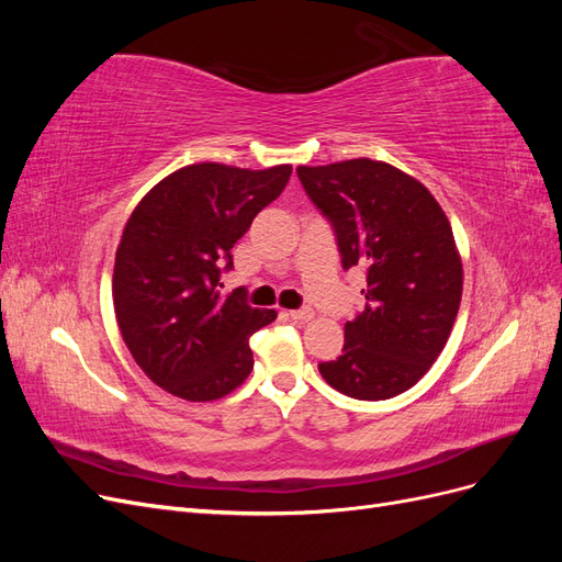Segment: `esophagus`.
I'll return each instance as SVG.
<instances>
[{
  "label": "esophagus",
  "mask_w": 562,
  "mask_h": 562,
  "mask_svg": "<svg viewBox=\"0 0 562 562\" xmlns=\"http://www.w3.org/2000/svg\"><path fill=\"white\" fill-rule=\"evenodd\" d=\"M288 316H291L293 321H312V318H314V312H312L310 307H304V310H293Z\"/></svg>",
  "instance_id": "obj_1"
}]
</instances>
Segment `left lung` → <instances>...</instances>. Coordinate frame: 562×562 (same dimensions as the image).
I'll return each instance as SVG.
<instances>
[{
	"instance_id": "1",
	"label": "left lung",
	"mask_w": 562,
	"mask_h": 562,
	"mask_svg": "<svg viewBox=\"0 0 562 562\" xmlns=\"http://www.w3.org/2000/svg\"><path fill=\"white\" fill-rule=\"evenodd\" d=\"M314 206L330 220L342 267H366V310L345 326L323 380L359 401L415 386L443 351L462 302V258L434 194L396 166L349 159L297 166Z\"/></svg>"
}]
</instances>
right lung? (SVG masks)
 I'll use <instances>...</instances> for the list:
<instances>
[{
	"instance_id": "right-lung-1",
	"label": "right lung",
	"mask_w": 562,
	"mask_h": 562,
	"mask_svg": "<svg viewBox=\"0 0 562 562\" xmlns=\"http://www.w3.org/2000/svg\"><path fill=\"white\" fill-rule=\"evenodd\" d=\"M291 173V164L265 171L192 164L131 213L114 258V314L135 363L168 394L215 401L250 375L248 339L277 312L252 310L244 288L223 295L220 274Z\"/></svg>"
}]
</instances>
